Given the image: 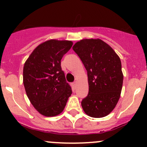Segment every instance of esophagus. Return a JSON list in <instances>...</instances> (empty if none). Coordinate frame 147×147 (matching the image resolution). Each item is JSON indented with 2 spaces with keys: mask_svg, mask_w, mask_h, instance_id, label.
<instances>
[{
  "mask_svg": "<svg viewBox=\"0 0 147 147\" xmlns=\"http://www.w3.org/2000/svg\"><path fill=\"white\" fill-rule=\"evenodd\" d=\"M76 84H77V82H72V87H76Z\"/></svg>",
  "mask_w": 147,
  "mask_h": 147,
  "instance_id": "esophagus-1",
  "label": "esophagus"
}]
</instances>
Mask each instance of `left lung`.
<instances>
[{
    "label": "left lung",
    "mask_w": 147,
    "mask_h": 147,
    "mask_svg": "<svg viewBox=\"0 0 147 147\" xmlns=\"http://www.w3.org/2000/svg\"><path fill=\"white\" fill-rule=\"evenodd\" d=\"M87 72L89 92L82 107L88 116L104 117L116 107L123 84L119 56L108 44L99 39H83L72 47Z\"/></svg>",
    "instance_id": "left-lung-1"
}]
</instances>
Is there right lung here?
<instances>
[{
	"label": "right lung",
	"instance_id": "right-lung-1",
	"mask_svg": "<svg viewBox=\"0 0 147 147\" xmlns=\"http://www.w3.org/2000/svg\"><path fill=\"white\" fill-rule=\"evenodd\" d=\"M69 40L52 39L40 44L23 67V84L30 102L45 117L60 115L72 94L61 59L72 47Z\"/></svg>",
	"mask_w": 147,
	"mask_h": 147
}]
</instances>
